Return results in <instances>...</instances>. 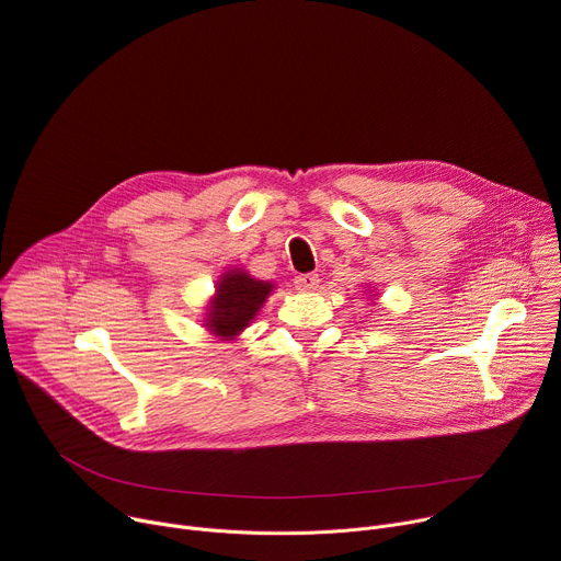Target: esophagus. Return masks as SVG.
<instances>
[{
  "label": "esophagus",
  "mask_w": 561,
  "mask_h": 561,
  "mask_svg": "<svg viewBox=\"0 0 561 561\" xmlns=\"http://www.w3.org/2000/svg\"><path fill=\"white\" fill-rule=\"evenodd\" d=\"M294 285L298 291H317L319 287V274H304V276H296Z\"/></svg>",
  "instance_id": "esophagus-1"
}]
</instances>
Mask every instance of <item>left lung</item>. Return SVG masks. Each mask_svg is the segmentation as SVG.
Segmentation results:
<instances>
[{
  "label": "left lung",
  "instance_id": "1",
  "mask_svg": "<svg viewBox=\"0 0 561 561\" xmlns=\"http://www.w3.org/2000/svg\"><path fill=\"white\" fill-rule=\"evenodd\" d=\"M368 291H370V289H368ZM370 296H373V291H370Z\"/></svg>",
  "mask_w": 561,
  "mask_h": 561
}]
</instances>
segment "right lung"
Here are the masks:
<instances>
[{
    "label": "right lung",
    "instance_id": "right-lung-1",
    "mask_svg": "<svg viewBox=\"0 0 561 561\" xmlns=\"http://www.w3.org/2000/svg\"><path fill=\"white\" fill-rule=\"evenodd\" d=\"M276 283L253 278L244 267H229L215 283L202 325L220 341L238 339L261 312Z\"/></svg>",
    "mask_w": 561,
    "mask_h": 561
}]
</instances>
